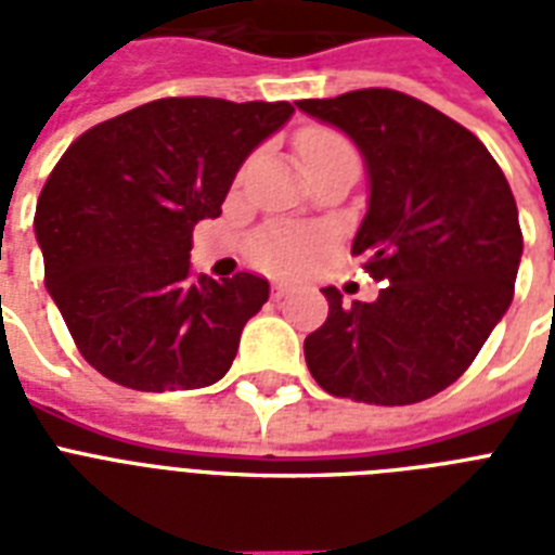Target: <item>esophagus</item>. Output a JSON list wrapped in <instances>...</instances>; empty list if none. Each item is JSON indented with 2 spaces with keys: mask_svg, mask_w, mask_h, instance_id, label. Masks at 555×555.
<instances>
[{
  "mask_svg": "<svg viewBox=\"0 0 555 555\" xmlns=\"http://www.w3.org/2000/svg\"><path fill=\"white\" fill-rule=\"evenodd\" d=\"M287 294H291V285H285V282H276V285L270 287V296H273V299H282V296Z\"/></svg>",
  "mask_w": 555,
  "mask_h": 555,
  "instance_id": "obj_1",
  "label": "esophagus"
}]
</instances>
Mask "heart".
I'll return each instance as SVG.
<instances>
[{"mask_svg":"<svg viewBox=\"0 0 555 555\" xmlns=\"http://www.w3.org/2000/svg\"><path fill=\"white\" fill-rule=\"evenodd\" d=\"M296 152L302 160V169H313L322 160L343 155V152H354L348 143L346 134L334 132L328 126H311L296 138ZM322 250V238L311 230H296V227H270L261 233L253 235L250 256L259 268L287 276V273H299L308 268Z\"/></svg>","mask_w":555,"mask_h":555,"instance_id":"1","label":"heart"}]
</instances>
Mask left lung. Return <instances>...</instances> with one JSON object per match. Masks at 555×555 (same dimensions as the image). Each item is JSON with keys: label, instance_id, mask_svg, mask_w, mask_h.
<instances>
[{"label": "left lung", "instance_id": "8db88e82", "mask_svg": "<svg viewBox=\"0 0 555 555\" xmlns=\"http://www.w3.org/2000/svg\"><path fill=\"white\" fill-rule=\"evenodd\" d=\"M296 106L351 138L371 198L351 256L386 282L377 302H343L305 337L328 395L409 405L452 386L513 302L521 227L507 178L469 129L395 89H357Z\"/></svg>", "mask_w": 555, "mask_h": 555}]
</instances>
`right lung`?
I'll list each match as a JSON object with an SVG mask.
<instances>
[{
    "instance_id": "right-lung-1",
    "label": "right lung",
    "mask_w": 555,
    "mask_h": 555,
    "mask_svg": "<svg viewBox=\"0 0 555 555\" xmlns=\"http://www.w3.org/2000/svg\"><path fill=\"white\" fill-rule=\"evenodd\" d=\"M294 106L160 98L65 150L39 192L46 285L86 363L134 391L204 388L227 374L268 302V279L195 276L192 227L221 216L244 158Z\"/></svg>"
}]
</instances>
